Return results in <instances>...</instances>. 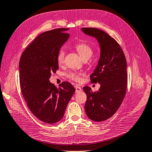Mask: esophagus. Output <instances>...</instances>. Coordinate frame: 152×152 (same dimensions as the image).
Instances as JSON below:
<instances>
[{
    "mask_svg": "<svg viewBox=\"0 0 152 152\" xmlns=\"http://www.w3.org/2000/svg\"><path fill=\"white\" fill-rule=\"evenodd\" d=\"M75 88H76V92H80L82 90V88H80L78 86H75Z\"/></svg>",
    "mask_w": 152,
    "mask_h": 152,
    "instance_id": "esophagus-1",
    "label": "esophagus"
}]
</instances>
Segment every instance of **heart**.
<instances>
[{
    "label": "heart",
    "mask_w": 152,
    "mask_h": 152,
    "mask_svg": "<svg viewBox=\"0 0 152 152\" xmlns=\"http://www.w3.org/2000/svg\"><path fill=\"white\" fill-rule=\"evenodd\" d=\"M75 49L79 55L84 61H87L90 58L93 54V49L88 44L84 42L77 43L75 45ZM65 56V51L63 48H61L58 50L57 54V62L58 64H62L64 62ZM66 76L70 80H72L76 82H80L82 80V74L74 72H70L66 74Z\"/></svg>",
    "instance_id": "heart-1"
}]
</instances>
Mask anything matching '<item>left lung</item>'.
Masks as SVG:
<instances>
[{"label":"left lung","mask_w":152,"mask_h":152,"mask_svg":"<svg viewBox=\"0 0 152 152\" xmlns=\"http://www.w3.org/2000/svg\"><path fill=\"white\" fill-rule=\"evenodd\" d=\"M82 30L96 38L101 49L98 64L90 75L91 82H98L101 86L95 92L88 86L83 88L87 96L85 111L91 120L103 121L117 112L125 96L128 76L126 58L119 44L105 31L92 28H83Z\"/></svg>","instance_id":"obj_1"}]
</instances>
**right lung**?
<instances>
[{
  "label": "right lung",
  "instance_id": "obj_1",
  "mask_svg": "<svg viewBox=\"0 0 152 152\" xmlns=\"http://www.w3.org/2000/svg\"><path fill=\"white\" fill-rule=\"evenodd\" d=\"M68 29H55L39 35L22 53L19 62L21 91L27 105L47 124L62 119L76 90L68 82H62L59 88L49 82L51 74L58 68V50L69 38L64 33Z\"/></svg>",
  "mask_w": 152,
  "mask_h": 152
}]
</instances>
